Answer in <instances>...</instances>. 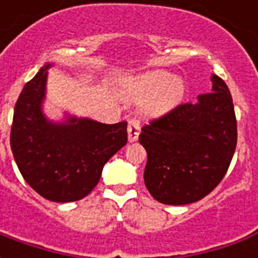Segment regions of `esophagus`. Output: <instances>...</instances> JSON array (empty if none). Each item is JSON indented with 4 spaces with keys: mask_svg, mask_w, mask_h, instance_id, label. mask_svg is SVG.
<instances>
[{
    "mask_svg": "<svg viewBox=\"0 0 258 258\" xmlns=\"http://www.w3.org/2000/svg\"><path fill=\"white\" fill-rule=\"evenodd\" d=\"M141 133V125L140 123L134 120V118H131L128 121V141L130 142H134L138 138V135Z\"/></svg>",
    "mask_w": 258,
    "mask_h": 258,
    "instance_id": "1",
    "label": "esophagus"
}]
</instances>
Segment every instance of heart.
Returning <instances> with one entry per match:
<instances>
[{
	"label": "heart",
	"instance_id": "heart-1",
	"mask_svg": "<svg viewBox=\"0 0 258 258\" xmlns=\"http://www.w3.org/2000/svg\"><path fill=\"white\" fill-rule=\"evenodd\" d=\"M127 94L131 98H144L142 110L149 114H160L175 106L184 94L182 80L173 74L156 70L131 80L127 85Z\"/></svg>",
	"mask_w": 258,
	"mask_h": 258
}]
</instances>
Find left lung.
<instances>
[{"label":"left lung","instance_id":"obj_1","mask_svg":"<svg viewBox=\"0 0 258 258\" xmlns=\"http://www.w3.org/2000/svg\"><path fill=\"white\" fill-rule=\"evenodd\" d=\"M211 83V92L200 94L196 103H181L142 127L144 179L160 203L198 202L227 174L238 141L236 117L224 80L213 74Z\"/></svg>","mask_w":258,"mask_h":258}]
</instances>
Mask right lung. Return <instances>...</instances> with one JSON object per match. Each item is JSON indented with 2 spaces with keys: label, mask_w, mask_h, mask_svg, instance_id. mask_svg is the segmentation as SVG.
I'll return each instance as SVG.
<instances>
[{
  "label": "right lung",
  "mask_w": 258,
  "mask_h": 258,
  "mask_svg": "<svg viewBox=\"0 0 258 258\" xmlns=\"http://www.w3.org/2000/svg\"><path fill=\"white\" fill-rule=\"evenodd\" d=\"M49 66L40 69L20 92L11 149L20 174L37 194L68 203L95 188L105 163L127 144V123L102 124L77 117L49 121L41 110Z\"/></svg>",
  "instance_id": "obj_1"
}]
</instances>
